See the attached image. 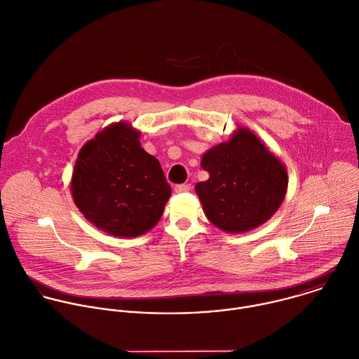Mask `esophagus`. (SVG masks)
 Here are the masks:
<instances>
[{
    "mask_svg": "<svg viewBox=\"0 0 359 359\" xmlns=\"http://www.w3.org/2000/svg\"><path fill=\"white\" fill-rule=\"evenodd\" d=\"M191 189V185L189 184H180V185H175V188H174V191L175 192H187V191H189Z\"/></svg>",
    "mask_w": 359,
    "mask_h": 359,
    "instance_id": "obj_1",
    "label": "esophagus"
}]
</instances>
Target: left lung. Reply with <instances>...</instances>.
Wrapping results in <instances>:
<instances>
[{
  "instance_id": "obj_1",
  "label": "left lung",
  "mask_w": 359,
  "mask_h": 359,
  "mask_svg": "<svg viewBox=\"0 0 359 359\" xmlns=\"http://www.w3.org/2000/svg\"><path fill=\"white\" fill-rule=\"evenodd\" d=\"M201 165L209 180L196 184V195L206 217L223 231L245 233L261 226L285 198V165L247 128L208 150Z\"/></svg>"
}]
</instances>
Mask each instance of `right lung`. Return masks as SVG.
Instances as JSON below:
<instances>
[{"label":"right lung","mask_w":359,"mask_h":359,"mask_svg":"<svg viewBox=\"0 0 359 359\" xmlns=\"http://www.w3.org/2000/svg\"><path fill=\"white\" fill-rule=\"evenodd\" d=\"M140 132L126 122L107 126L77 157L72 195L97 229L137 237L153 229L171 196L158 160L140 146Z\"/></svg>","instance_id":"right-lung-1"}]
</instances>
